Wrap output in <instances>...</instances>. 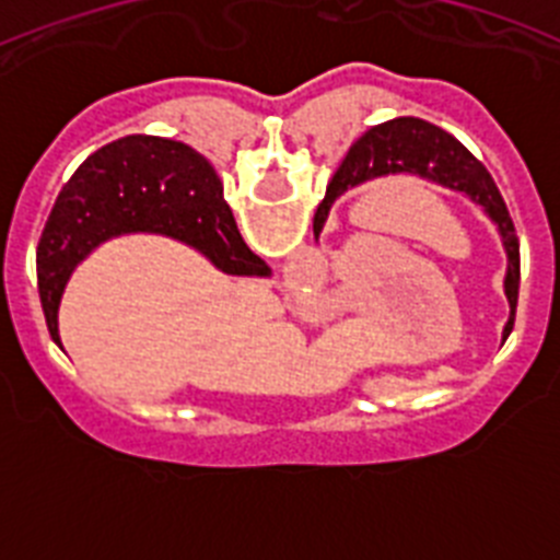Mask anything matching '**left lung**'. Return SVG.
<instances>
[{
	"label": "left lung",
	"mask_w": 560,
	"mask_h": 560,
	"mask_svg": "<svg viewBox=\"0 0 560 560\" xmlns=\"http://www.w3.org/2000/svg\"><path fill=\"white\" fill-rule=\"evenodd\" d=\"M387 173H418L427 179L440 182L452 190L468 192L485 212L497 221L502 232L504 249H508V277H504V294L511 303V319L504 325V334L513 330L518 300V235L511 221V212L504 207L502 192L491 173L474 156L463 142H457L448 131L432 126L418 117H395V120L373 126L350 145L348 156L336 167L334 179L325 190V201L316 210V219L325 221L330 205L341 192L353 190L370 179L387 176Z\"/></svg>",
	"instance_id": "obj_1"
}]
</instances>
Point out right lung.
<instances>
[{"instance_id":"right-lung-1","label":"right lung","mask_w":560,"mask_h":560,"mask_svg":"<svg viewBox=\"0 0 560 560\" xmlns=\"http://www.w3.org/2000/svg\"><path fill=\"white\" fill-rule=\"evenodd\" d=\"M122 232H162L205 252L226 275H269L244 244L219 173L190 145L131 133L95 151L58 192L36 252L38 296L49 336L78 260Z\"/></svg>"}]
</instances>
